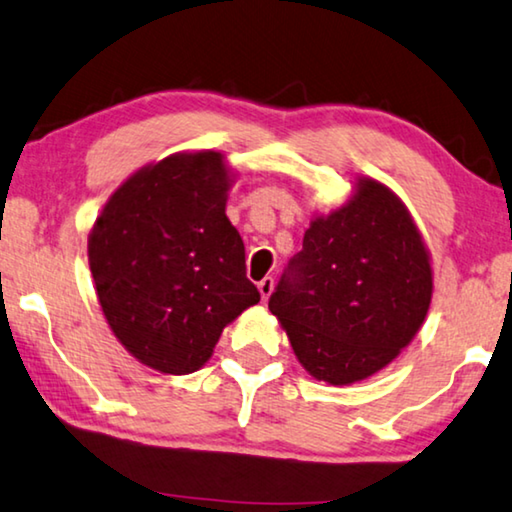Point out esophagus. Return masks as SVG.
I'll use <instances>...</instances> for the list:
<instances>
[{"label":"esophagus","instance_id":"esophagus-1","mask_svg":"<svg viewBox=\"0 0 512 512\" xmlns=\"http://www.w3.org/2000/svg\"><path fill=\"white\" fill-rule=\"evenodd\" d=\"M272 290H274V279L272 277H265V279L258 281V293H261L263 302H267V297L272 295Z\"/></svg>","mask_w":512,"mask_h":512}]
</instances>
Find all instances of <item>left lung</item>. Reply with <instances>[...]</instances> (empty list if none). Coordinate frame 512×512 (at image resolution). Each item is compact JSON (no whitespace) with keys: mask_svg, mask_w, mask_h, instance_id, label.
I'll return each instance as SVG.
<instances>
[{"mask_svg":"<svg viewBox=\"0 0 512 512\" xmlns=\"http://www.w3.org/2000/svg\"><path fill=\"white\" fill-rule=\"evenodd\" d=\"M430 300V251L410 210L380 180L359 176L343 206L311 219L267 306L304 371L343 387L389 366Z\"/></svg>","mask_w":512,"mask_h":512,"instance_id":"1","label":"left lung"}]
</instances>
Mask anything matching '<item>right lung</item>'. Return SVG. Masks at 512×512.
<instances>
[{
    "label": "right lung",
    "instance_id": "1",
    "mask_svg": "<svg viewBox=\"0 0 512 512\" xmlns=\"http://www.w3.org/2000/svg\"><path fill=\"white\" fill-rule=\"evenodd\" d=\"M233 183L224 153H174L121 183L89 233L107 325L153 371H199L224 327L261 300L226 217Z\"/></svg>",
    "mask_w": 512,
    "mask_h": 512
}]
</instances>
